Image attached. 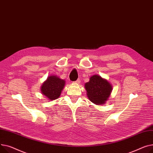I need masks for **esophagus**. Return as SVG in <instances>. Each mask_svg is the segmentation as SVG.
Returning <instances> with one entry per match:
<instances>
[{
	"instance_id": "1",
	"label": "esophagus",
	"mask_w": 153,
	"mask_h": 153,
	"mask_svg": "<svg viewBox=\"0 0 153 153\" xmlns=\"http://www.w3.org/2000/svg\"><path fill=\"white\" fill-rule=\"evenodd\" d=\"M79 82H80V80L79 79H78L77 80H76L75 82H74V83H79Z\"/></svg>"
}]
</instances>
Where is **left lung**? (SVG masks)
Here are the masks:
<instances>
[{
  "mask_svg": "<svg viewBox=\"0 0 153 153\" xmlns=\"http://www.w3.org/2000/svg\"><path fill=\"white\" fill-rule=\"evenodd\" d=\"M85 88L89 100L95 104L101 105L108 100L112 88L106 79L94 75L85 84Z\"/></svg>",
  "mask_w": 153,
  "mask_h": 153,
  "instance_id": "1",
  "label": "left lung"
}]
</instances>
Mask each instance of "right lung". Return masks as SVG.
<instances>
[{"instance_id": "obj_1", "label": "right lung", "mask_w": 153, "mask_h": 153, "mask_svg": "<svg viewBox=\"0 0 153 153\" xmlns=\"http://www.w3.org/2000/svg\"><path fill=\"white\" fill-rule=\"evenodd\" d=\"M65 85V81L57 76H50L41 86L42 93L50 101L57 99Z\"/></svg>"}]
</instances>
